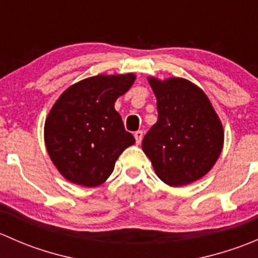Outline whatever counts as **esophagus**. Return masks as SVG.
Segmentation results:
<instances>
[{
	"label": "esophagus",
	"instance_id": "obj_1",
	"mask_svg": "<svg viewBox=\"0 0 258 258\" xmlns=\"http://www.w3.org/2000/svg\"><path fill=\"white\" fill-rule=\"evenodd\" d=\"M134 136H135V140H136V144L140 145V144H141V141H142V137H144V132L136 131V132H135Z\"/></svg>",
	"mask_w": 258,
	"mask_h": 258
}]
</instances>
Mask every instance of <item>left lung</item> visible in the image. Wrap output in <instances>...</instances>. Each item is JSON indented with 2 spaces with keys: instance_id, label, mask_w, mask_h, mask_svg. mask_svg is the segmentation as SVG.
<instances>
[{
  "instance_id": "left-lung-1",
  "label": "left lung",
  "mask_w": 258,
  "mask_h": 258,
  "mask_svg": "<svg viewBox=\"0 0 258 258\" xmlns=\"http://www.w3.org/2000/svg\"><path fill=\"white\" fill-rule=\"evenodd\" d=\"M157 100L158 119L146 134L142 150L156 175L172 187L204 177L222 152L225 132L206 93L181 77H148Z\"/></svg>"
}]
</instances>
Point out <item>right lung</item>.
<instances>
[{
    "label": "right lung",
    "instance_id": "1",
    "mask_svg": "<svg viewBox=\"0 0 258 258\" xmlns=\"http://www.w3.org/2000/svg\"><path fill=\"white\" fill-rule=\"evenodd\" d=\"M136 76L97 75L70 86L45 121V144L51 161L67 181L83 187L102 184L135 139L123 127L114 102Z\"/></svg>",
    "mask_w": 258,
    "mask_h": 258
}]
</instances>
